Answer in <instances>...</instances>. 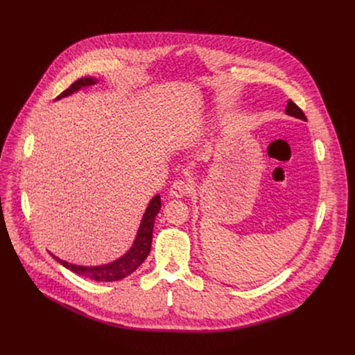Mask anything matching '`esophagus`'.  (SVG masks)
I'll list each match as a JSON object with an SVG mask.
<instances>
[{
	"instance_id": "1",
	"label": "esophagus",
	"mask_w": 355,
	"mask_h": 355,
	"mask_svg": "<svg viewBox=\"0 0 355 355\" xmlns=\"http://www.w3.org/2000/svg\"><path fill=\"white\" fill-rule=\"evenodd\" d=\"M192 191V187L189 182L184 181V180H177L173 182V185L170 187V195L174 198H182V196H188Z\"/></svg>"
}]
</instances>
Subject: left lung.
Here are the masks:
<instances>
[{
  "instance_id": "obj_1",
  "label": "left lung",
  "mask_w": 355,
  "mask_h": 355,
  "mask_svg": "<svg viewBox=\"0 0 355 355\" xmlns=\"http://www.w3.org/2000/svg\"><path fill=\"white\" fill-rule=\"evenodd\" d=\"M288 115H291V116H295V118H297V119H302V121H306V116H305V114L302 112V110L293 103V101H288V107H286V111H285Z\"/></svg>"
}]
</instances>
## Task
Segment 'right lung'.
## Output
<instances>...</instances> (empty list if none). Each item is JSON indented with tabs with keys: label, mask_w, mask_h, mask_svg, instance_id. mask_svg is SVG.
<instances>
[{
	"label": "right lung",
	"mask_w": 355,
	"mask_h": 355,
	"mask_svg": "<svg viewBox=\"0 0 355 355\" xmlns=\"http://www.w3.org/2000/svg\"><path fill=\"white\" fill-rule=\"evenodd\" d=\"M95 83H96V78H89V77L80 78V80L74 81L66 91H63L56 99L67 96V95L78 91L80 88L92 85ZM160 208H162L160 195H156L153 199L150 200V204L143 215V219H141V223H140V227H139V232H137V236H136V240H135L132 248L126 252L123 257L118 259L116 261H114L111 264L98 266V267H83V266H76V264L63 261L53 254L52 256L63 267H66L67 270H70L78 275H83L85 278L99 281V282L119 281V279L128 277L129 274H132L147 259L150 248H151V236H153L155 219H156Z\"/></svg>",
	"instance_id": "obj_1"
}]
</instances>
